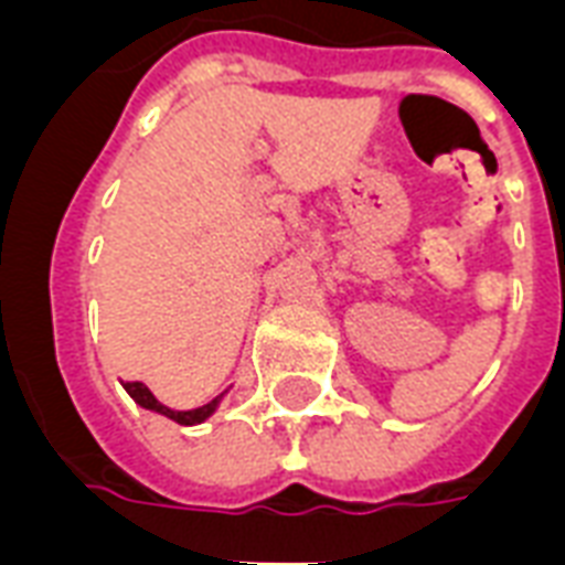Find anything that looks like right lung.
I'll return each instance as SVG.
<instances>
[{
    "mask_svg": "<svg viewBox=\"0 0 565 565\" xmlns=\"http://www.w3.org/2000/svg\"><path fill=\"white\" fill-rule=\"evenodd\" d=\"M126 393L135 398L140 407H146V411H154L161 413V416H170L172 422H179V425H199V422H204L207 416H213V411L220 407L222 395H216L213 402L202 404V407H193V411H172V407H167V404H161L158 398H154V393L149 390L146 384H140V381H126Z\"/></svg>",
    "mask_w": 565,
    "mask_h": 565,
    "instance_id": "add662e5",
    "label": "right lung"
}]
</instances>
